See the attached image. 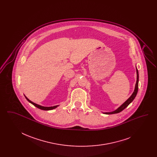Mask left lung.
I'll use <instances>...</instances> for the list:
<instances>
[{
  "mask_svg": "<svg viewBox=\"0 0 157 157\" xmlns=\"http://www.w3.org/2000/svg\"><path fill=\"white\" fill-rule=\"evenodd\" d=\"M136 74H137V79H136V85H135V88L134 91L133 92V94H132V95L129 98L127 101L122 105L120 107H119L117 110L113 111L111 112H105L104 113L105 114H113V113H117L119 112H121L122 111H123L125 108H126L127 106L130 104L132 101L136 97L137 92H138V81H139V75H138V69L136 68Z\"/></svg>",
  "mask_w": 157,
  "mask_h": 157,
  "instance_id": "8db88e82",
  "label": "left lung"
}]
</instances>
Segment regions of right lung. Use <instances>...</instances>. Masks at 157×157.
<instances>
[{"label":"right lung","instance_id":"add662e5","mask_svg":"<svg viewBox=\"0 0 157 157\" xmlns=\"http://www.w3.org/2000/svg\"><path fill=\"white\" fill-rule=\"evenodd\" d=\"M26 98V99L30 102L34 106H35L36 107H37L39 109H42V110H45V111H48V110H52L53 109H55V108H56L57 106H58V105H56V106H51V107H45V106H40V105H39L36 104H35V103H34V102H32L31 101H30L28 98L26 97H25Z\"/></svg>","mask_w":157,"mask_h":157}]
</instances>
